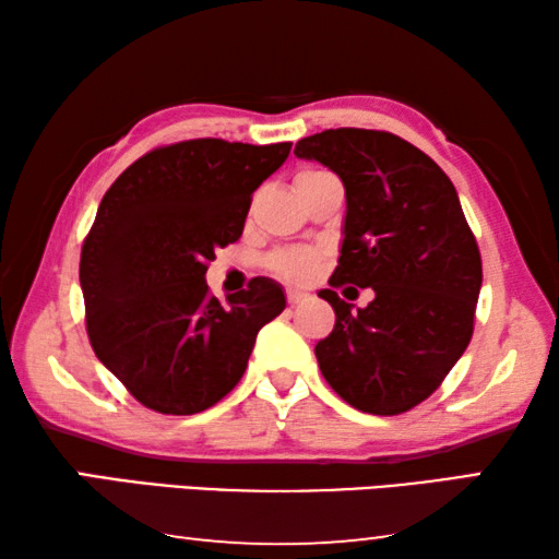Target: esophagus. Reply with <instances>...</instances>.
<instances>
[{
  "instance_id": "esophagus-1",
  "label": "esophagus",
  "mask_w": 559,
  "mask_h": 559,
  "mask_svg": "<svg viewBox=\"0 0 559 559\" xmlns=\"http://www.w3.org/2000/svg\"><path fill=\"white\" fill-rule=\"evenodd\" d=\"M286 300L290 302V306H298V302H302V300H308V296L302 290H288L286 293Z\"/></svg>"
}]
</instances>
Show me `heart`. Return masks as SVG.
<instances>
[{"instance_id": "b5f03b06", "label": "heart", "mask_w": 559, "mask_h": 559, "mask_svg": "<svg viewBox=\"0 0 559 559\" xmlns=\"http://www.w3.org/2000/svg\"><path fill=\"white\" fill-rule=\"evenodd\" d=\"M310 173H318V169H302L298 177L310 175ZM320 266H323L320 253L313 249H302V246L273 251L266 259V269L273 273V276H278L281 281H288V283H310L320 273Z\"/></svg>"}]
</instances>
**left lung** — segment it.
Segmentation results:
<instances>
[{
  "label": "left lung",
  "mask_w": 559,
  "mask_h": 559,
  "mask_svg": "<svg viewBox=\"0 0 559 559\" xmlns=\"http://www.w3.org/2000/svg\"><path fill=\"white\" fill-rule=\"evenodd\" d=\"M298 157L343 179L345 239L330 286L372 288L353 310L320 290L335 328L316 345L325 382L359 412L394 416L439 390L473 335L480 251L447 173L384 130L337 128L298 140Z\"/></svg>",
  "instance_id": "1"
}]
</instances>
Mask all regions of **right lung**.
<instances>
[{"label": "right lung", "mask_w": 559, "mask_h": 559, "mask_svg": "<svg viewBox=\"0 0 559 559\" xmlns=\"http://www.w3.org/2000/svg\"><path fill=\"white\" fill-rule=\"evenodd\" d=\"M290 143L197 138L135 159L103 197L83 239L81 288L93 353L159 414H197L243 377L259 330L286 298L269 278L216 300L204 273L239 241L251 194Z\"/></svg>", "instance_id": "1"}]
</instances>
